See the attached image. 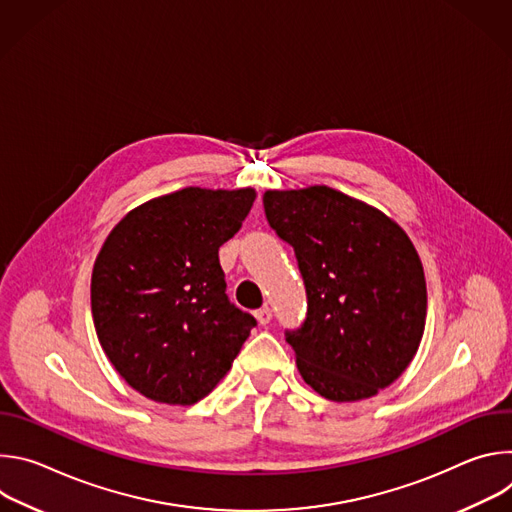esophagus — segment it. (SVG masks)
Listing matches in <instances>:
<instances>
[{
  "instance_id": "34e87169",
  "label": "esophagus",
  "mask_w": 512,
  "mask_h": 512,
  "mask_svg": "<svg viewBox=\"0 0 512 512\" xmlns=\"http://www.w3.org/2000/svg\"><path fill=\"white\" fill-rule=\"evenodd\" d=\"M255 318H257V322L261 324V326H265V324H269L271 322V318H273V312H271V308H261V310H257L255 312Z\"/></svg>"
}]
</instances>
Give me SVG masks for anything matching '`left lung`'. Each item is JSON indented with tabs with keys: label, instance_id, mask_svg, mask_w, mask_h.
I'll list each match as a JSON object with an SVG mask.
<instances>
[{
	"label": "left lung",
	"instance_id": "1",
	"mask_svg": "<svg viewBox=\"0 0 512 512\" xmlns=\"http://www.w3.org/2000/svg\"><path fill=\"white\" fill-rule=\"evenodd\" d=\"M263 206L306 285V320L285 330L302 379L338 403L377 395L409 367L425 328L413 243L387 214L328 186L267 190Z\"/></svg>",
	"mask_w": 512,
	"mask_h": 512
}]
</instances>
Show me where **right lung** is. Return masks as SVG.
I'll use <instances>...</instances> for the list:
<instances>
[{"label":"right lung","mask_w":512,"mask_h":512,"mask_svg":"<svg viewBox=\"0 0 512 512\" xmlns=\"http://www.w3.org/2000/svg\"><path fill=\"white\" fill-rule=\"evenodd\" d=\"M253 188H184L125 214L91 277L99 342L115 371L158 403L192 405L221 381L257 320L231 304L218 249Z\"/></svg>","instance_id":"add662e5"}]
</instances>
